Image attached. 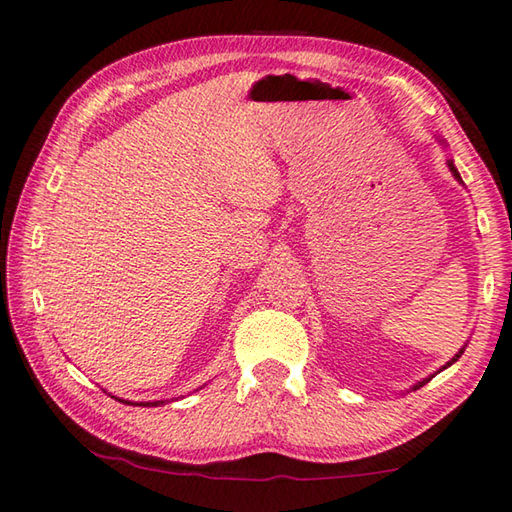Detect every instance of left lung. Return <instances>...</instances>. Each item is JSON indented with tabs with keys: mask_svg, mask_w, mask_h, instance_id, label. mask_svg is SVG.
Returning <instances> with one entry per match:
<instances>
[{
	"mask_svg": "<svg viewBox=\"0 0 512 512\" xmlns=\"http://www.w3.org/2000/svg\"><path fill=\"white\" fill-rule=\"evenodd\" d=\"M448 167H450V172L454 174V179H457V181H461V176H459V172H457V167H454V163H452V161H448ZM461 353H463V349H461V351L457 353V356H454V358H452V360L448 362V365H443V367H441V371H443V369H448V367L452 365V362H457V360L461 358ZM425 383H430V378H425V380H421V383H416V385H414L412 389H418V387H423Z\"/></svg>",
	"mask_w": 512,
	"mask_h": 512,
	"instance_id": "left-lung-1",
	"label": "left lung"
}]
</instances>
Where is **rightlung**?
Returning <instances> with one entry per match:
<instances>
[{
	"instance_id": "add662e5",
	"label": "right lung",
	"mask_w": 512,
	"mask_h": 512,
	"mask_svg": "<svg viewBox=\"0 0 512 512\" xmlns=\"http://www.w3.org/2000/svg\"><path fill=\"white\" fill-rule=\"evenodd\" d=\"M120 401V398H118ZM120 403H127V405H138V407H159L163 405V401H147V403H129V401H120Z\"/></svg>"
}]
</instances>
